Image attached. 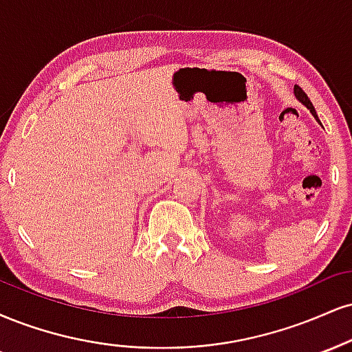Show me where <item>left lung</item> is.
I'll return each instance as SVG.
<instances>
[{"label":"left lung","mask_w":352,"mask_h":352,"mask_svg":"<svg viewBox=\"0 0 352 352\" xmlns=\"http://www.w3.org/2000/svg\"><path fill=\"white\" fill-rule=\"evenodd\" d=\"M294 93H295V98H297L300 103L302 104H305V107H307L308 109H310V113L313 114V116H315V120L320 122V120H318V114H316V111H315V108H313V104H311V101H310V98H308L307 96V93H305L302 88L300 87H297V85H295V88H294Z\"/></svg>","instance_id":"obj_1"}]
</instances>
